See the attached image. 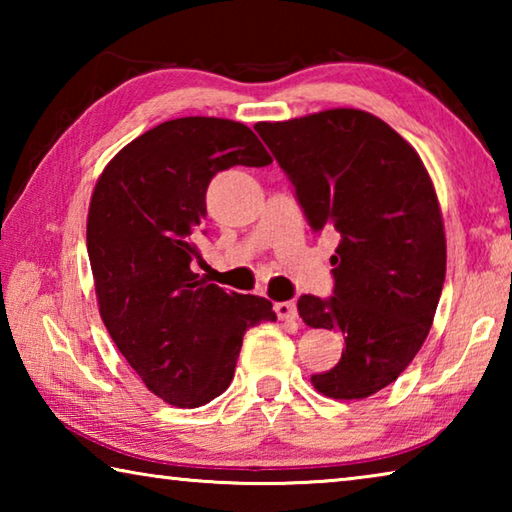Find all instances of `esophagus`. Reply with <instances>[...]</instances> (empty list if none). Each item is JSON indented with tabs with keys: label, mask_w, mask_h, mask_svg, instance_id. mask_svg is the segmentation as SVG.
<instances>
[{
	"label": "esophagus",
	"mask_w": 512,
	"mask_h": 512,
	"mask_svg": "<svg viewBox=\"0 0 512 512\" xmlns=\"http://www.w3.org/2000/svg\"><path fill=\"white\" fill-rule=\"evenodd\" d=\"M275 314L280 320H293L298 316V309H296V302L293 300H284V302H275Z\"/></svg>",
	"instance_id": "1"
}]
</instances>
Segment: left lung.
Here are the masks:
<instances>
[{
    "mask_svg": "<svg viewBox=\"0 0 512 512\" xmlns=\"http://www.w3.org/2000/svg\"><path fill=\"white\" fill-rule=\"evenodd\" d=\"M259 137L287 173L311 228H334V296H300L309 327L339 329L318 393L363 400L402 375L427 339L445 282L447 244L438 196L418 151L386 121L332 108L262 121Z\"/></svg>",
    "mask_w": 512,
    "mask_h": 512,
    "instance_id": "left-lung-1",
    "label": "left lung"
}]
</instances>
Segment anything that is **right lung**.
<instances>
[{"label": "right lung", "instance_id": "obj_1", "mask_svg": "<svg viewBox=\"0 0 512 512\" xmlns=\"http://www.w3.org/2000/svg\"><path fill=\"white\" fill-rule=\"evenodd\" d=\"M273 158L248 126L219 117L164 121L126 144L94 185L88 255L99 314L146 388L196 409L235 377L248 327L277 320L266 298L194 273L205 192L223 169Z\"/></svg>", "mask_w": 512, "mask_h": 512}]
</instances>
